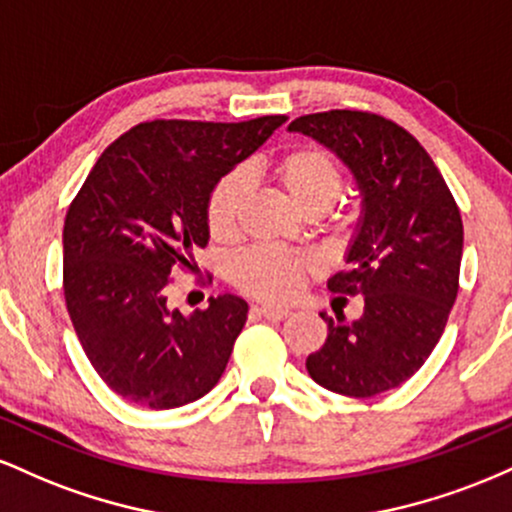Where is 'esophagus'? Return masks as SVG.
<instances>
[{"label": "esophagus", "instance_id": "esophagus-1", "mask_svg": "<svg viewBox=\"0 0 512 512\" xmlns=\"http://www.w3.org/2000/svg\"><path fill=\"white\" fill-rule=\"evenodd\" d=\"M252 313L267 317V320H284L291 310L284 308V305H255V308H252Z\"/></svg>", "mask_w": 512, "mask_h": 512}]
</instances>
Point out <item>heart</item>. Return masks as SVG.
<instances>
[{
  "instance_id": "obj_1",
  "label": "heart",
  "mask_w": 512,
  "mask_h": 512,
  "mask_svg": "<svg viewBox=\"0 0 512 512\" xmlns=\"http://www.w3.org/2000/svg\"><path fill=\"white\" fill-rule=\"evenodd\" d=\"M274 178L305 216H320L332 209L344 190V173L330 151L298 146L272 163ZM250 180L245 170H231L211 187L207 199V226L214 238L236 236L248 199ZM310 262L293 252L255 245L240 252L231 264V279L238 289L257 298H286L296 291Z\"/></svg>"
}]
</instances>
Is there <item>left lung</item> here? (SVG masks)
<instances>
[{"label":"left lung","mask_w":512,"mask_h":512,"mask_svg":"<svg viewBox=\"0 0 512 512\" xmlns=\"http://www.w3.org/2000/svg\"><path fill=\"white\" fill-rule=\"evenodd\" d=\"M301 132L334 151L361 192V219L346 269L327 289L363 296V315L330 317L327 339L305 368L325 390L373 397L416 373L460 289L462 216L443 175L404 127L363 110L296 117Z\"/></svg>","instance_id":"obj_1"}]
</instances>
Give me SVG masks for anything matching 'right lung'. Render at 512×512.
<instances>
[{"instance_id":"obj_1","label":"right lung","mask_w":512,"mask_h":512,"mask_svg":"<svg viewBox=\"0 0 512 512\" xmlns=\"http://www.w3.org/2000/svg\"><path fill=\"white\" fill-rule=\"evenodd\" d=\"M286 115L248 122L154 120L115 139L64 219V301L88 361L127 402L175 409L219 383L248 303L233 293L182 315L170 274L209 243L211 187Z\"/></svg>"}]
</instances>
